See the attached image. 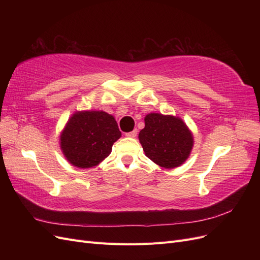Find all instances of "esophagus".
Returning <instances> with one entry per match:
<instances>
[{
	"label": "esophagus",
	"mask_w": 260,
	"mask_h": 260,
	"mask_svg": "<svg viewBox=\"0 0 260 260\" xmlns=\"http://www.w3.org/2000/svg\"><path fill=\"white\" fill-rule=\"evenodd\" d=\"M137 135H138V130H137V129H135V130L131 131V132L125 133V136L129 137V138H136V137H137Z\"/></svg>",
	"instance_id": "34e87169"
}]
</instances>
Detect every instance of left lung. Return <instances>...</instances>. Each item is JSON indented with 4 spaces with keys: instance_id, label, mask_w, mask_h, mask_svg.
I'll return each mask as SVG.
<instances>
[{
    "instance_id": "8db88e82",
    "label": "left lung",
    "mask_w": 260,
    "mask_h": 260,
    "mask_svg": "<svg viewBox=\"0 0 260 260\" xmlns=\"http://www.w3.org/2000/svg\"><path fill=\"white\" fill-rule=\"evenodd\" d=\"M139 133L140 143L149 159L164 168L182 165L191 153L193 136L178 117L148 114Z\"/></svg>"
}]
</instances>
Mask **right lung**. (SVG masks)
I'll list each match as a JSON object with an SVG mask.
<instances>
[{"instance_id": "add662e5", "label": "right lung", "mask_w": 260, "mask_h": 260, "mask_svg": "<svg viewBox=\"0 0 260 260\" xmlns=\"http://www.w3.org/2000/svg\"><path fill=\"white\" fill-rule=\"evenodd\" d=\"M121 137L115 118L105 112H79L72 116L60 135V147L67 160L90 168L111 154Z\"/></svg>"}]
</instances>
